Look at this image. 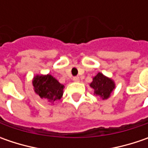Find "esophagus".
Wrapping results in <instances>:
<instances>
[{"label": "esophagus", "mask_w": 148, "mask_h": 148, "mask_svg": "<svg viewBox=\"0 0 148 148\" xmlns=\"http://www.w3.org/2000/svg\"><path fill=\"white\" fill-rule=\"evenodd\" d=\"M72 80H73L75 82H78L80 81V78H79V77H74L72 78Z\"/></svg>", "instance_id": "obj_1"}]
</instances>
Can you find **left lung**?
Returning <instances> with one entry per match:
<instances>
[{
  "instance_id": "left-lung-1",
  "label": "left lung",
  "mask_w": 148,
  "mask_h": 148,
  "mask_svg": "<svg viewBox=\"0 0 148 148\" xmlns=\"http://www.w3.org/2000/svg\"><path fill=\"white\" fill-rule=\"evenodd\" d=\"M89 85L90 88L94 90L95 95L101 99H109L111 93L115 89L114 81L110 77L105 76L101 72H98Z\"/></svg>"
}]
</instances>
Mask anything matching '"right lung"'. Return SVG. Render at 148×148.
I'll list each match as a JSON object with an SVG mask.
<instances>
[{"label":"right lung","instance_id":"obj_1","mask_svg":"<svg viewBox=\"0 0 148 148\" xmlns=\"http://www.w3.org/2000/svg\"><path fill=\"white\" fill-rule=\"evenodd\" d=\"M32 84L34 90L46 103L53 105L55 101L62 97L64 85L61 83L52 75L37 74L33 77Z\"/></svg>","mask_w":148,"mask_h":148}]
</instances>
